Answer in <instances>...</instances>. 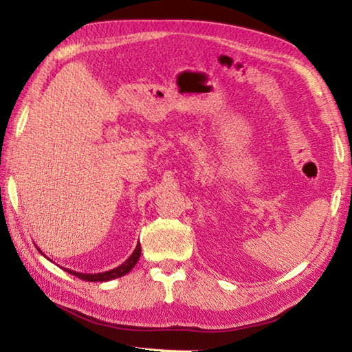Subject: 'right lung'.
Returning <instances> with one entry per match:
<instances>
[{
	"label": "right lung",
	"mask_w": 352,
	"mask_h": 352,
	"mask_svg": "<svg viewBox=\"0 0 352 352\" xmlns=\"http://www.w3.org/2000/svg\"><path fill=\"white\" fill-rule=\"evenodd\" d=\"M140 243L136 245V250L133 251L131 256L126 258L122 265H119L118 267H113L110 269V271H106V272H98V274H83V272H76V271H71V269H65L63 271L69 272L72 275L78 276V278L85 280V281H110V280H115V278H119V276H124L125 274H129L131 269L134 267V265L138 263V260L140 258Z\"/></svg>",
	"instance_id": "right-lung-1"
}]
</instances>
